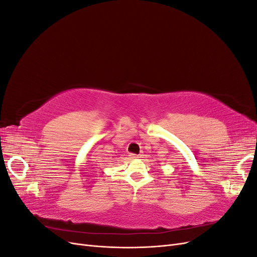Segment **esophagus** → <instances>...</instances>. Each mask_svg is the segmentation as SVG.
<instances>
[{
  "instance_id": "34e87169",
  "label": "esophagus",
  "mask_w": 257,
  "mask_h": 257,
  "mask_svg": "<svg viewBox=\"0 0 257 257\" xmlns=\"http://www.w3.org/2000/svg\"><path fill=\"white\" fill-rule=\"evenodd\" d=\"M132 159H141L143 158V154H131Z\"/></svg>"
}]
</instances>
